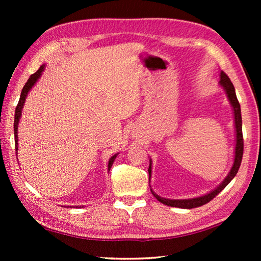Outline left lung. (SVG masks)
Segmentation results:
<instances>
[{"mask_svg": "<svg viewBox=\"0 0 261 261\" xmlns=\"http://www.w3.org/2000/svg\"><path fill=\"white\" fill-rule=\"evenodd\" d=\"M220 77H221L220 84L224 87L226 94H228V97L230 99L232 108H233V111H234V122H236V132H237L234 164H233V166H232L229 175L226 176V178L222 181V184H221L219 187H216L213 192H211L210 194H206V195L201 196V197H196V198H192V199H167V198H163V197L158 196L157 194L150 188L152 195L156 197L160 203L167 205V206L180 207V208H194V207L202 206V205L208 203L210 201H212V199L216 195H218L220 192H222L225 188V186L234 178V176L237 175L238 170H239V168H240L242 154H243V136H242V119H241L240 104H239V101H238L237 95H236L234 86H233V84H232V82L230 81L228 75H226L224 71H221ZM148 171H149V181H150L151 162H150V165H149Z\"/></svg>", "mask_w": 261, "mask_h": 261, "instance_id": "left-lung-1", "label": "left lung"}]
</instances>
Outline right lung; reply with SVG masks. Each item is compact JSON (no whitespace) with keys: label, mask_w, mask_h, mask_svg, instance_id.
<instances>
[{"label":"right lung","mask_w":261,"mask_h":261,"mask_svg":"<svg viewBox=\"0 0 261 261\" xmlns=\"http://www.w3.org/2000/svg\"><path fill=\"white\" fill-rule=\"evenodd\" d=\"M45 69V65L40 66V68H39L35 74H32L30 76V79L28 80V82L25 83V85L22 88V92H21V95H20V99H19V103L16 105V109H15V114H14V142H15V152H18V124H19V120H20V116H21V112H22V108H23V104L25 101V97L28 95V93L31 90V87L36 84V82L38 81L39 77H40L41 73ZM116 157V154H114L113 157H111L110 162H109V170L111 168V166H112L114 159ZM69 207V206H68Z\"/></svg>","instance_id":"right-lung-1"}]
</instances>
